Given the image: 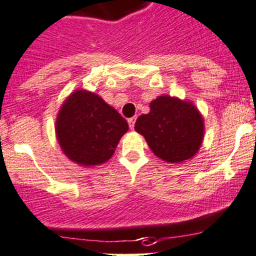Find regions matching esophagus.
Wrapping results in <instances>:
<instances>
[{
    "mask_svg": "<svg viewBox=\"0 0 256 256\" xmlns=\"http://www.w3.org/2000/svg\"><path fill=\"white\" fill-rule=\"evenodd\" d=\"M135 121H136V117H131V118L128 120V126H130V128H134V126H135Z\"/></svg>",
    "mask_w": 256,
    "mask_h": 256,
    "instance_id": "1",
    "label": "esophagus"
}]
</instances>
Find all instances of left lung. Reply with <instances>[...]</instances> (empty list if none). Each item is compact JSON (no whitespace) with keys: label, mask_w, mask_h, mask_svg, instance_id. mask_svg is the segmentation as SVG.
<instances>
[{"label":"left lung","mask_w":256,"mask_h":256,"mask_svg":"<svg viewBox=\"0 0 256 256\" xmlns=\"http://www.w3.org/2000/svg\"><path fill=\"white\" fill-rule=\"evenodd\" d=\"M135 130L144 135L156 156L178 163L199 150L204 124L194 104L163 96L150 103L149 114L138 117Z\"/></svg>","instance_id":"obj_1"}]
</instances>
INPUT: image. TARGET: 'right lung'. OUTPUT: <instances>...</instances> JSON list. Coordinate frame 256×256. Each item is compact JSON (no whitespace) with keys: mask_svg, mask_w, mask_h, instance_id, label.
I'll return each instance as SVG.
<instances>
[{"mask_svg":"<svg viewBox=\"0 0 256 256\" xmlns=\"http://www.w3.org/2000/svg\"><path fill=\"white\" fill-rule=\"evenodd\" d=\"M128 125L118 112L96 94L76 90L60 110L56 134L62 150L71 160L96 166L114 156Z\"/></svg>","mask_w":256,"mask_h":256,"instance_id":"add662e5","label":"right lung"}]
</instances>
